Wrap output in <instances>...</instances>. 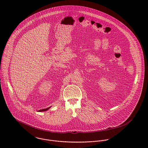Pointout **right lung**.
I'll list each match as a JSON object with an SVG mask.
<instances>
[{"label": "right lung", "mask_w": 148, "mask_h": 148, "mask_svg": "<svg viewBox=\"0 0 148 148\" xmlns=\"http://www.w3.org/2000/svg\"><path fill=\"white\" fill-rule=\"evenodd\" d=\"M51 106H50V107H48V108H45V109H42V110H39L38 112H44V111H46V110H48L50 108H51Z\"/></svg>", "instance_id": "obj_1"}]
</instances>
